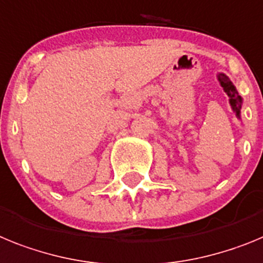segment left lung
<instances>
[{
	"instance_id": "1",
	"label": "left lung",
	"mask_w": 263,
	"mask_h": 263,
	"mask_svg": "<svg viewBox=\"0 0 263 263\" xmlns=\"http://www.w3.org/2000/svg\"><path fill=\"white\" fill-rule=\"evenodd\" d=\"M218 81H220L221 86L223 87V91H225V92L228 93V97L230 98V104H232L233 109L236 111V115L239 118V109H241L242 99L238 95V92H237L234 84L229 81V78H228L227 75L223 74L218 75Z\"/></svg>"
}]
</instances>
